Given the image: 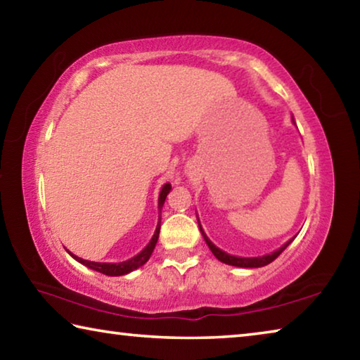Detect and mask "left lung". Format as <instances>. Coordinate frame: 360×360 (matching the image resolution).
<instances>
[{
    "instance_id": "8db88e82",
    "label": "left lung",
    "mask_w": 360,
    "mask_h": 360,
    "mask_svg": "<svg viewBox=\"0 0 360 360\" xmlns=\"http://www.w3.org/2000/svg\"><path fill=\"white\" fill-rule=\"evenodd\" d=\"M198 225H200V222H198ZM200 231H202V235H203V238H205V241H206V245L210 246L211 252L216 255L217 260H221L222 264L233 265V266H241V268H259V266H265V265H268V264H271V262L275 260V259L278 257V255L281 254V252L284 251V249L290 245L292 240H294V238L289 240L288 243H285L284 246L279 248L278 251L271 252V254H266V255H262V257H235V255H230V254H227V252H224V251H221V249L212 245V243L208 240V236L205 235L202 225H200Z\"/></svg>"
}]
</instances>
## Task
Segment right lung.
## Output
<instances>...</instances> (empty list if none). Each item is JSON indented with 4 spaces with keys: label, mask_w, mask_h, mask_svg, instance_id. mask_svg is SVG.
I'll return each mask as SVG.
<instances>
[{
    "label": "right lung",
    "mask_w": 360,
    "mask_h": 360,
    "mask_svg": "<svg viewBox=\"0 0 360 360\" xmlns=\"http://www.w3.org/2000/svg\"><path fill=\"white\" fill-rule=\"evenodd\" d=\"M169 191H172V184H165V186L162 187L160 197H158V210H160V211H162L163 203H165V198H167V195L169 193ZM160 222H162V217H158V224H157L155 233H154V236H152V240L149 241V245L146 246L138 255H135V257H131V259L125 260V262H119V264H105V262H103V264H101V262H90V260H84L81 257H77V255L71 254L70 251L68 252H70V255H71L72 259H76L77 262H81L82 265L92 268V270H95V271L103 273V275H108V276L127 275V273L136 270V268L144 265L146 262L149 260L150 254H152V251H154V248L157 245L158 233H160Z\"/></svg>",
    "instance_id": "right-lung-1"
}]
</instances>
